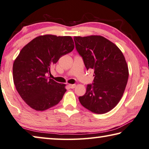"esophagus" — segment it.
<instances>
[{
    "instance_id": "1",
    "label": "esophagus",
    "mask_w": 149,
    "mask_h": 149,
    "mask_svg": "<svg viewBox=\"0 0 149 149\" xmlns=\"http://www.w3.org/2000/svg\"><path fill=\"white\" fill-rule=\"evenodd\" d=\"M69 86L70 88L73 89V88H74L75 86H76V85H75V84H69Z\"/></svg>"
}]
</instances>
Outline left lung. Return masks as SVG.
<instances>
[{"instance_id":"left-lung-1","label":"left lung","mask_w":149,"mask_h":149,"mask_svg":"<svg viewBox=\"0 0 149 149\" xmlns=\"http://www.w3.org/2000/svg\"><path fill=\"white\" fill-rule=\"evenodd\" d=\"M74 40L87 70H94L93 82L79 97L80 103L94 113H107L121 100L127 82L128 67L124 55L103 36H74Z\"/></svg>"}]
</instances>
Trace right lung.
<instances>
[{
  "label": "right lung",
  "mask_w": 149,
  "mask_h": 149,
  "mask_svg": "<svg viewBox=\"0 0 149 149\" xmlns=\"http://www.w3.org/2000/svg\"><path fill=\"white\" fill-rule=\"evenodd\" d=\"M69 36H39L25 45L13 65V79L21 97L36 111H45L58 104L67 90L47 77L52 65L74 49Z\"/></svg>",
  "instance_id": "right-lung-1"
}]
</instances>
